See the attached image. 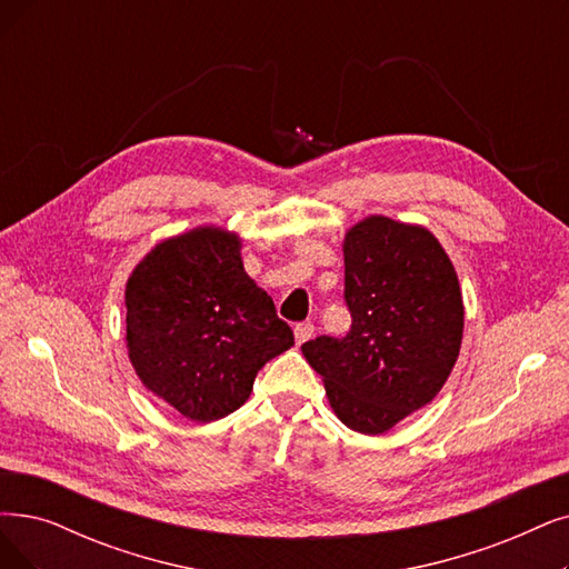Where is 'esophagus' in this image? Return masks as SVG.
Wrapping results in <instances>:
<instances>
[{
    "instance_id": "esophagus-1",
    "label": "esophagus",
    "mask_w": 569,
    "mask_h": 569,
    "mask_svg": "<svg viewBox=\"0 0 569 569\" xmlns=\"http://www.w3.org/2000/svg\"><path fill=\"white\" fill-rule=\"evenodd\" d=\"M315 333V325L312 322H299L297 327H293V336H297V343H306L308 338H312Z\"/></svg>"
}]
</instances>
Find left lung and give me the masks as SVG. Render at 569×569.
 I'll use <instances>...</instances> for the list:
<instances>
[{
  "label": "left lung",
  "instance_id": "obj_1",
  "mask_svg": "<svg viewBox=\"0 0 569 569\" xmlns=\"http://www.w3.org/2000/svg\"><path fill=\"white\" fill-rule=\"evenodd\" d=\"M343 254L350 331L317 336L301 350L340 422L382 435L435 399L456 367L460 282L435 236L388 217L352 226Z\"/></svg>",
  "mask_w": 569,
  "mask_h": 569
}]
</instances>
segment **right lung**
<instances>
[{"mask_svg": "<svg viewBox=\"0 0 569 569\" xmlns=\"http://www.w3.org/2000/svg\"><path fill=\"white\" fill-rule=\"evenodd\" d=\"M126 308L134 371L196 422L238 411L263 363L293 346L291 327L244 272L238 236L212 226L156 244L132 270Z\"/></svg>", "mask_w": 569, "mask_h": 569, "instance_id": "right-lung-1", "label": "right lung"}]
</instances>
